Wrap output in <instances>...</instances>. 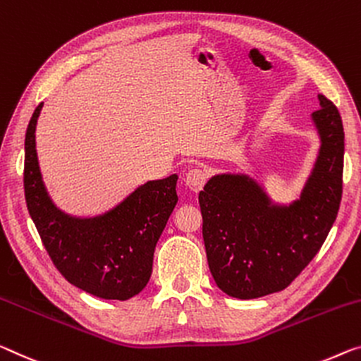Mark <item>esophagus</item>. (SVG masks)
<instances>
[{
	"label": "esophagus",
	"instance_id": "obj_1",
	"mask_svg": "<svg viewBox=\"0 0 361 361\" xmlns=\"http://www.w3.org/2000/svg\"><path fill=\"white\" fill-rule=\"evenodd\" d=\"M207 181V173L201 169H192L185 175V183L192 192H199Z\"/></svg>",
	"mask_w": 361,
	"mask_h": 361
}]
</instances>
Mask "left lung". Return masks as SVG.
<instances>
[{
    "instance_id": "1",
    "label": "left lung",
    "mask_w": 361,
    "mask_h": 361,
    "mask_svg": "<svg viewBox=\"0 0 361 361\" xmlns=\"http://www.w3.org/2000/svg\"><path fill=\"white\" fill-rule=\"evenodd\" d=\"M318 99L312 122L322 145L299 199L273 202L244 173L212 176L199 192L209 268L228 295L249 300L286 289L333 226L342 197L344 127L333 102Z\"/></svg>"
}]
</instances>
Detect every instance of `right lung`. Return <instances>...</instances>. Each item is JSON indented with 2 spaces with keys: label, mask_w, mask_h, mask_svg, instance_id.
Here are the masks:
<instances>
[{
  "label": "right lung",
  "mask_w": 361,
  "mask_h": 361,
  "mask_svg": "<svg viewBox=\"0 0 361 361\" xmlns=\"http://www.w3.org/2000/svg\"><path fill=\"white\" fill-rule=\"evenodd\" d=\"M43 102L25 133L27 209L51 260L68 283L106 300H128L149 283L154 249L178 196V175L136 188L96 216H73L51 201L39 171L35 130Z\"/></svg>",
  "instance_id": "obj_1"
}]
</instances>
